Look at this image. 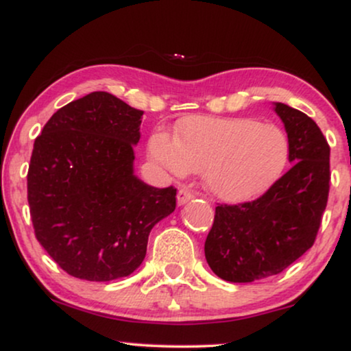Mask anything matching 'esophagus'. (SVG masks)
Returning <instances> with one entry per match:
<instances>
[{"instance_id":"34e87169","label":"esophagus","mask_w":351,"mask_h":351,"mask_svg":"<svg viewBox=\"0 0 351 351\" xmlns=\"http://www.w3.org/2000/svg\"><path fill=\"white\" fill-rule=\"evenodd\" d=\"M194 197H195L194 193H191L189 189H186V188L180 189V191H178V205H184V204H188L189 200H193Z\"/></svg>"}]
</instances>
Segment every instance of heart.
Returning a JSON list of instances; mask_svg holds the SVG:
<instances>
[{
	"instance_id": "b5f03b06",
	"label": "heart",
	"mask_w": 351,
	"mask_h": 351,
	"mask_svg": "<svg viewBox=\"0 0 351 351\" xmlns=\"http://www.w3.org/2000/svg\"><path fill=\"white\" fill-rule=\"evenodd\" d=\"M149 152L175 175L202 173L215 197L245 202L266 193L282 175L289 139L278 125L249 117H191L176 125L175 139L154 133Z\"/></svg>"
}]
</instances>
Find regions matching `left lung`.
<instances>
[{
    "label": "left lung",
    "instance_id": "8db88e82",
    "mask_svg": "<svg viewBox=\"0 0 351 351\" xmlns=\"http://www.w3.org/2000/svg\"><path fill=\"white\" fill-rule=\"evenodd\" d=\"M289 139L291 170L254 202L218 205L205 258L218 278L254 282L292 265L316 239L329 195L330 149L303 112L274 102Z\"/></svg>",
    "mask_w": 351,
    "mask_h": 351
}]
</instances>
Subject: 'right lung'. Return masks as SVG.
Instances as JSON below:
<instances>
[{"instance_id":"obj_1","label":"right lung","mask_w":351,"mask_h":351,"mask_svg":"<svg viewBox=\"0 0 351 351\" xmlns=\"http://www.w3.org/2000/svg\"><path fill=\"white\" fill-rule=\"evenodd\" d=\"M144 112L106 91L60 107L35 139L27 193L36 239L70 276L114 281L139 268L176 189L134 175Z\"/></svg>"}]
</instances>
